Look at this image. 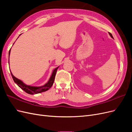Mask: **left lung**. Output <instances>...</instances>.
<instances>
[{"label": "left lung", "instance_id": "1", "mask_svg": "<svg viewBox=\"0 0 132 132\" xmlns=\"http://www.w3.org/2000/svg\"><path fill=\"white\" fill-rule=\"evenodd\" d=\"M109 35H110V36L112 37V38H113V36H112V34H111V33H110V32H109Z\"/></svg>", "mask_w": 132, "mask_h": 132}]
</instances>
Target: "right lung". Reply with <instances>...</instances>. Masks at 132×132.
<instances>
[{"mask_svg":"<svg viewBox=\"0 0 132 132\" xmlns=\"http://www.w3.org/2000/svg\"><path fill=\"white\" fill-rule=\"evenodd\" d=\"M10 50L9 52V55L10 54ZM58 68L59 67H57L56 68H55L53 70L52 74L48 81L46 84H45V85L41 86H32L30 85H27L23 83L21 80H19L18 78L15 77L13 75V74L11 73V75L12 78H13L14 80V82L16 84L20 87L22 90L25 91L27 94L34 95V94H37L41 93H43V92L46 91L51 88L52 86V85L53 84V82L55 79V74H56Z\"/></svg>","mask_w":132,"mask_h":132,"instance_id":"obj_1","label":"right lung"}]
</instances>
